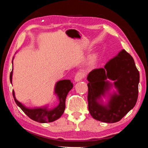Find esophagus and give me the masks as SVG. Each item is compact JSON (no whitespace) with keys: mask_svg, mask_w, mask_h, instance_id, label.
I'll return each mask as SVG.
<instances>
[{"mask_svg":"<svg viewBox=\"0 0 148 148\" xmlns=\"http://www.w3.org/2000/svg\"><path fill=\"white\" fill-rule=\"evenodd\" d=\"M83 77H84V74L82 73V72H77L76 75H75L74 80H75V82H79L83 78Z\"/></svg>","mask_w":148,"mask_h":148,"instance_id":"obj_1","label":"esophagus"}]
</instances>
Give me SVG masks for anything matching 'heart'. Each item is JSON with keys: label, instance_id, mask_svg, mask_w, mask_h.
<instances>
[{"label": "heart", "instance_id": "obj_1", "mask_svg": "<svg viewBox=\"0 0 148 148\" xmlns=\"http://www.w3.org/2000/svg\"><path fill=\"white\" fill-rule=\"evenodd\" d=\"M96 61H97V57L96 56L90 57V58L88 59V65H89V66H91V67L94 66L96 64Z\"/></svg>", "mask_w": 148, "mask_h": 148}]
</instances>
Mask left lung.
<instances>
[{"label": "left lung", "instance_id": "obj_1", "mask_svg": "<svg viewBox=\"0 0 148 148\" xmlns=\"http://www.w3.org/2000/svg\"><path fill=\"white\" fill-rule=\"evenodd\" d=\"M107 79L114 81L119 92L110 96L108 104L99 102L111 86ZM88 110L93 118L106 123L120 121L135 106L138 97L140 73L133 58L125 50L106 64L104 68L92 70L88 75Z\"/></svg>", "mask_w": 148, "mask_h": 148}]
</instances>
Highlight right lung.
Listing matches in <instances>:
<instances>
[{
  "instance_id": "1",
  "label": "right lung",
  "mask_w": 148,
  "mask_h": 148,
  "mask_svg": "<svg viewBox=\"0 0 148 148\" xmlns=\"http://www.w3.org/2000/svg\"><path fill=\"white\" fill-rule=\"evenodd\" d=\"M12 70L10 74V80L12 83ZM73 87V84L70 80H60L56 84L55 86V94H57L59 99V104L53 109H47L46 107L37 108L30 109L26 108L25 106L18 101L14 96V92L12 90V95L14 101L18 106L25 112L30 119L40 123L52 122L60 118L65 110V101L67 94Z\"/></svg>"
}]
</instances>
